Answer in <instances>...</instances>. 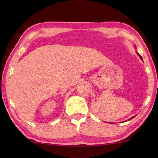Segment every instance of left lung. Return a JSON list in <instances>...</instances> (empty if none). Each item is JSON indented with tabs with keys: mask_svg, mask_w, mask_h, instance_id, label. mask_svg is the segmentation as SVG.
I'll return each instance as SVG.
<instances>
[{
	"mask_svg": "<svg viewBox=\"0 0 158 158\" xmlns=\"http://www.w3.org/2000/svg\"><path fill=\"white\" fill-rule=\"evenodd\" d=\"M138 55H139V56H140V58H141V59H142V58H141V56H140L139 54V53H138ZM135 116H133V117H132V118H130V119H132V118H135ZM130 119H129V120H130Z\"/></svg>",
	"mask_w": 158,
	"mask_h": 158,
	"instance_id": "8db88e82",
	"label": "left lung"
}]
</instances>
